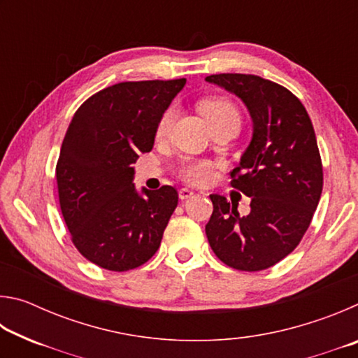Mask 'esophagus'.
Returning <instances> with one entry per match:
<instances>
[{"label": "esophagus", "instance_id": "esophagus-1", "mask_svg": "<svg viewBox=\"0 0 358 358\" xmlns=\"http://www.w3.org/2000/svg\"><path fill=\"white\" fill-rule=\"evenodd\" d=\"M192 194H194V191L189 189V187H181L180 192H178V196H180L181 201H186V199H189Z\"/></svg>", "mask_w": 358, "mask_h": 358}]
</instances>
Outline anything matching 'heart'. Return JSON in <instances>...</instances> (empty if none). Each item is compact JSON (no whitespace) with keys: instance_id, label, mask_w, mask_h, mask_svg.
Wrapping results in <instances>:
<instances>
[{"instance_id":"1","label":"heart","mask_w":358,"mask_h":358,"mask_svg":"<svg viewBox=\"0 0 358 358\" xmlns=\"http://www.w3.org/2000/svg\"><path fill=\"white\" fill-rule=\"evenodd\" d=\"M201 113L208 121L210 124H213L215 121L226 118V117H238L237 108L226 98L221 96H211V98H205L199 104ZM175 107H169L167 110L161 115L159 121L156 124V137L164 138L171 126L175 120ZM216 162L210 159H194V157H187L183 159L178 166V177L185 180L189 185H207L216 175Z\"/></svg>"}]
</instances>
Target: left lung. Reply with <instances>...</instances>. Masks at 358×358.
Wrapping results in <instances>:
<instances>
[{"label":"left lung","mask_w":358,"mask_h":358,"mask_svg":"<svg viewBox=\"0 0 358 358\" xmlns=\"http://www.w3.org/2000/svg\"><path fill=\"white\" fill-rule=\"evenodd\" d=\"M205 80L238 96L252 120L251 142L230 172V185L251 197L250 215L240 216L234 202L211 194L205 234L217 259L232 268H270L300 243L322 194L310 115L287 88L259 76L213 74Z\"/></svg>","instance_id":"obj_1"}]
</instances>
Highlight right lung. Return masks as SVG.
Segmentation results:
<instances>
[{"mask_svg": "<svg viewBox=\"0 0 358 358\" xmlns=\"http://www.w3.org/2000/svg\"><path fill=\"white\" fill-rule=\"evenodd\" d=\"M186 78L121 82L101 90L72 117L57 162L59 207L72 243L110 271L143 265L161 245L178 192L138 194L134 164L151 151L156 124Z\"/></svg>", "mask_w": 358, "mask_h": 358, "instance_id": "1", "label": "right lung"}]
</instances>
